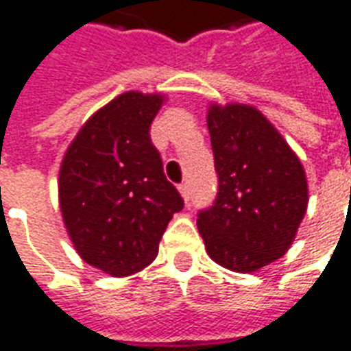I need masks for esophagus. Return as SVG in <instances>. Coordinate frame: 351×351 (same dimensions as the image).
I'll return each instance as SVG.
<instances>
[{
	"label": "esophagus",
	"instance_id": "obj_1",
	"mask_svg": "<svg viewBox=\"0 0 351 351\" xmlns=\"http://www.w3.org/2000/svg\"><path fill=\"white\" fill-rule=\"evenodd\" d=\"M178 189H180L181 197H183V199L189 200L191 193H189V185H187V183H181V185H180V187H178Z\"/></svg>",
	"mask_w": 351,
	"mask_h": 351
}]
</instances>
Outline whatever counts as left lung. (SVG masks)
Listing matches in <instances>:
<instances>
[{
  "label": "left lung",
  "instance_id": "obj_1",
  "mask_svg": "<svg viewBox=\"0 0 351 351\" xmlns=\"http://www.w3.org/2000/svg\"><path fill=\"white\" fill-rule=\"evenodd\" d=\"M208 130L217 195L212 206L199 210L197 226L214 262L252 273L292 245L308 208L306 173L254 106L212 105Z\"/></svg>",
  "mask_w": 351,
  "mask_h": 351
}]
</instances>
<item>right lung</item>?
Segmentation results:
<instances>
[{"mask_svg":"<svg viewBox=\"0 0 351 351\" xmlns=\"http://www.w3.org/2000/svg\"><path fill=\"white\" fill-rule=\"evenodd\" d=\"M160 105L162 95H118L84 124L60 166V212L74 248L114 277L147 267L183 210L149 134Z\"/></svg>","mask_w":351,"mask_h":351,"instance_id":"obj_1","label":"right lung"}]
</instances>
